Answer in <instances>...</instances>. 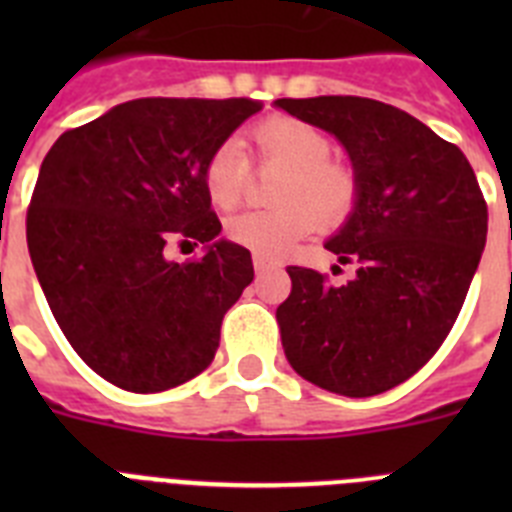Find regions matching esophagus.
Returning a JSON list of instances; mask_svg holds the SVG:
<instances>
[{
    "label": "esophagus",
    "mask_w": 512,
    "mask_h": 512,
    "mask_svg": "<svg viewBox=\"0 0 512 512\" xmlns=\"http://www.w3.org/2000/svg\"><path fill=\"white\" fill-rule=\"evenodd\" d=\"M253 269H256V274H264L269 269H277V261L264 259V256H253Z\"/></svg>",
    "instance_id": "obj_1"
}]
</instances>
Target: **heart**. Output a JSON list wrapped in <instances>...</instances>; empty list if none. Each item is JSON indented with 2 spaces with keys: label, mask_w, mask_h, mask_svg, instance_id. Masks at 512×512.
<instances>
[{
  "label": "heart",
  "mask_w": 512,
  "mask_h": 512,
  "mask_svg": "<svg viewBox=\"0 0 512 512\" xmlns=\"http://www.w3.org/2000/svg\"><path fill=\"white\" fill-rule=\"evenodd\" d=\"M251 143L264 164L282 166L277 210L233 215L225 223L228 241L253 256L279 259L315 225H338L354 210L359 182L348 166L330 161L328 135L297 117H269L251 130ZM202 182L210 202L230 210L241 202L248 184V158L238 143L225 140L207 156Z\"/></svg>",
  "instance_id": "b5f03b06"
}]
</instances>
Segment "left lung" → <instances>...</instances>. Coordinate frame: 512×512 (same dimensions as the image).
Returning a JSON list of instances; mask_svg holds the SVG:
<instances>
[{"label":"left lung","mask_w":512,"mask_h":512,"mask_svg":"<svg viewBox=\"0 0 512 512\" xmlns=\"http://www.w3.org/2000/svg\"><path fill=\"white\" fill-rule=\"evenodd\" d=\"M346 151L359 197L325 241L354 279L289 266L277 307L287 361L307 382L372 397L415 374L459 315L487 241V205L467 156L428 125L366 97L277 99Z\"/></svg>","instance_id":"8db88e82"}]
</instances>
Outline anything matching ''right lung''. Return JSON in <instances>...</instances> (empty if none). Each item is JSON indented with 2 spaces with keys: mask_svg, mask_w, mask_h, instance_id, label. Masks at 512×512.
I'll use <instances>...</instances> for the list:
<instances>
[{
  "mask_svg": "<svg viewBox=\"0 0 512 512\" xmlns=\"http://www.w3.org/2000/svg\"><path fill=\"white\" fill-rule=\"evenodd\" d=\"M261 110L251 99H133L63 133L40 166L27 248L53 318L99 377L130 392L189 382L215 359L223 315L253 282L220 238L202 171ZM203 243L197 262L169 242Z\"/></svg>",
  "mask_w": 512,
  "mask_h": 512,
  "instance_id": "obj_1",
  "label": "right lung"
}]
</instances>
